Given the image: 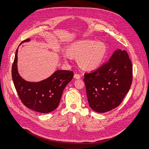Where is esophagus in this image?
Instances as JSON below:
<instances>
[{
  "instance_id": "1",
  "label": "esophagus",
  "mask_w": 149,
  "mask_h": 149,
  "mask_svg": "<svg viewBox=\"0 0 149 149\" xmlns=\"http://www.w3.org/2000/svg\"><path fill=\"white\" fill-rule=\"evenodd\" d=\"M74 78L75 79H79L81 78V76L79 74H75L74 75Z\"/></svg>"
}]
</instances>
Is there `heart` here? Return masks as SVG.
Segmentation results:
<instances>
[{"mask_svg":"<svg viewBox=\"0 0 149 149\" xmlns=\"http://www.w3.org/2000/svg\"><path fill=\"white\" fill-rule=\"evenodd\" d=\"M107 48L105 44L100 41L82 40L74 42L69 48V53H65V60L71 59V56H78L79 65L86 70H93L98 68L103 62Z\"/></svg>","mask_w":149,"mask_h":149,"instance_id":"1","label":"heart"}]
</instances>
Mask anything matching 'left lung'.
Here are the masks:
<instances>
[{
  "instance_id": "1",
  "label": "left lung",
  "mask_w": 149,
  "mask_h": 149,
  "mask_svg": "<svg viewBox=\"0 0 149 149\" xmlns=\"http://www.w3.org/2000/svg\"><path fill=\"white\" fill-rule=\"evenodd\" d=\"M133 80V66L126 51H116L109 61L84 74L90 107L98 113L109 111L121 104Z\"/></svg>"
}]
</instances>
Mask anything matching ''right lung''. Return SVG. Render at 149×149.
Wrapping results in <instances>:
<instances>
[{
  "label": "right lung",
  "instance_id": "1",
  "mask_svg": "<svg viewBox=\"0 0 149 149\" xmlns=\"http://www.w3.org/2000/svg\"><path fill=\"white\" fill-rule=\"evenodd\" d=\"M29 40L26 39L20 45ZM17 50L12 67V77L19 98L26 107L33 111L41 113L54 111L58 107L63 90L73 78V71L58 70L43 81H26L17 72Z\"/></svg>",
  "mask_w": 149,
  "mask_h": 149
}]
</instances>
